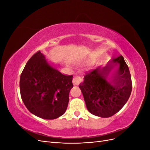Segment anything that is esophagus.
I'll use <instances>...</instances> for the list:
<instances>
[{
	"label": "esophagus",
	"mask_w": 150,
	"mask_h": 150,
	"mask_svg": "<svg viewBox=\"0 0 150 150\" xmlns=\"http://www.w3.org/2000/svg\"><path fill=\"white\" fill-rule=\"evenodd\" d=\"M81 81H82V78L79 76H74L73 79H72V83L74 85L78 86L81 83Z\"/></svg>",
	"instance_id": "obj_1"
}]
</instances>
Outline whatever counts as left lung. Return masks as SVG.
<instances>
[{
  "mask_svg": "<svg viewBox=\"0 0 150 150\" xmlns=\"http://www.w3.org/2000/svg\"><path fill=\"white\" fill-rule=\"evenodd\" d=\"M118 64L120 66L113 77L112 85L106 80L107 76ZM79 88L91 114L102 117L116 114L128 101L132 90L131 74L123 57H113L103 68L99 67L86 72Z\"/></svg>",
  "mask_w": 150,
  "mask_h": 150,
  "instance_id": "left-lung-1",
  "label": "left lung"
}]
</instances>
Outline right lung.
Segmentation results:
<instances>
[{
	"mask_svg": "<svg viewBox=\"0 0 150 150\" xmlns=\"http://www.w3.org/2000/svg\"><path fill=\"white\" fill-rule=\"evenodd\" d=\"M72 75L50 66L40 51L32 56L20 78V92L25 107L40 118L54 120L65 112L73 87Z\"/></svg>",
	"mask_w": 150,
	"mask_h": 150,
	"instance_id": "obj_1",
	"label": "right lung"
}]
</instances>
